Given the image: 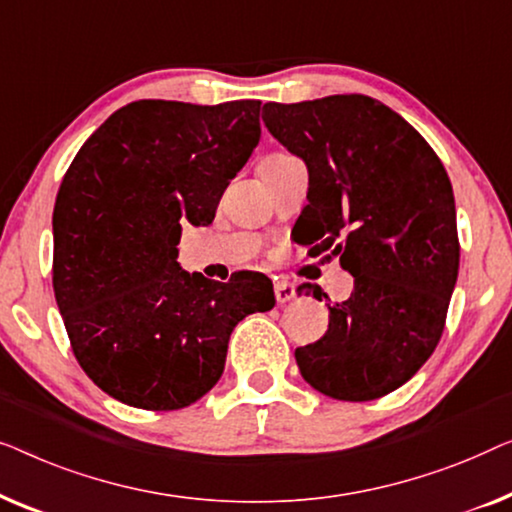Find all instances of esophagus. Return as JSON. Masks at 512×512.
<instances>
[{
  "instance_id": "34e87169",
  "label": "esophagus",
  "mask_w": 512,
  "mask_h": 512,
  "mask_svg": "<svg viewBox=\"0 0 512 512\" xmlns=\"http://www.w3.org/2000/svg\"><path fill=\"white\" fill-rule=\"evenodd\" d=\"M273 292H276L278 304H287V301H292L294 297H297V285H294L290 278L280 276L273 280Z\"/></svg>"
}]
</instances>
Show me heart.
<instances>
[{"mask_svg":"<svg viewBox=\"0 0 512 512\" xmlns=\"http://www.w3.org/2000/svg\"><path fill=\"white\" fill-rule=\"evenodd\" d=\"M269 157H280V155H269Z\"/></svg>","mask_w":512,"mask_h":512,"instance_id":"b5f03b06","label":"heart"}]
</instances>
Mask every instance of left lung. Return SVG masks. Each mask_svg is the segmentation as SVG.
<instances>
[{
	"instance_id": "8db88e82",
	"label": "left lung",
	"mask_w": 512,
	"mask_h": 512,
	"mask_svg": "<svg viewBox=\"0 0 512 512\" xmlns=\"http://www.w3.org/2000/svg\"><path fill=\"white\" fill-rule=\"evenodd\" d=\"M262 120L311 174L301 246L338 255L355 276L350 297L329 306L327 334L294 352L301 376L338 401L385 397L420 371L445 329L459 271L448 171L413 125L366 95L269 102Z\"/></svg>"
}]
</instances>
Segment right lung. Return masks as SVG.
Returning a JSON list of instances; mask_svg holds the SVG:
<instances>
[{
  "label": "right lung",
  "mask_w": 512,
  "mask_h": 512,
  "mask_svg": "<svg viewBox=\"0 0 512 512\" xmlns=\"http://www.w3.org/2000/svg\"><path fill=\"white\" fill-rule=\"evenodd\" d=\"M257 99H139L78 150L53 211V290L76 362L143 410L194 403L225 371L239 320L276 304L264 273L229 283L176 262L181 225H211L259 143Z\"/></svg>",
  "instance_id": "obj_1"
}]
</instances>
